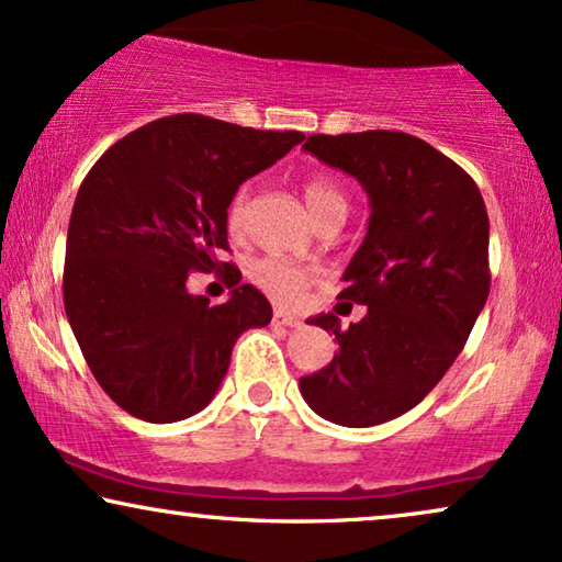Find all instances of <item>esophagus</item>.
Wrapping results in <instances>:
<instances>
[{
  "mask_svg": "<svg viewBox=\"0 0 562 562\" xmlns=\"http://www.w3.org/2000/svg\"><path fill=\"white\" fill-rule=\"evenodd\" d=\"M273 323L276 325H286V327H299V325H302V319L289 315V312H283V310H276L273 312Z\"/></svg>",
  "mask_w": 562,
  "mask_h": 562,
  "instance_id": "obj_1",
  "label": "esophagus"
}]
</instances>
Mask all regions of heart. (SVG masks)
I'll return each mask as SVG.
<instances>
[{
	"label": "heart",
	"instance_id": "heart-1",
	"mask_svg": "<svg viewBox=\"0 0 562 562\" xmlns=\"http://www.w3.org/2000/svg\"><path fill=\"white\" fill-rule=\"evenodd\" d=\"M247 199H250V191H247V188H239L235 199L229 201L227 224L232 232L243 229L247 216ZM304 201H307V209L312 211V216H315V222L325 214H333V211H344L346 214L348 209L344 188H340V183L333 175L325 172H317L307 178V183H304ZM252 279L258 286H263L268 294H273L276 299L294 302V299L302 296V291L310 286L312 273L302 266L286 263V260L263 258L252 266Z\"/></svg>",
	"mask_w": 562,
	"mask_h": 562
}]
</instances>
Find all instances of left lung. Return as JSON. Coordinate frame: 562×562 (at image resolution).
Masks as SVG:
<instances>
[{
  "mask_svg": "<svg viewBox=\"0 0 562 562\" xmlns=\"http://www.w3.org/2000/svg\"><path fill=\"white\" fill-rule=\"evenodd\" d=\"M302 149L359 180L371 214L338 294L367 315L348 330L333 312L310 319L338 351L299 390L330 424H387L439 384L485 307V201L462 167L403 131L315 134Z\"/></svg>",
  "mask_w": 562,
  "mask_h": 562,
  "instance_id": "left-lung-1",
  "label": "left lung"
}]
</instances>
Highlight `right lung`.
<instances>
[{
    "instance_id": "1",
    "label": "right lung",
    "mask_w": 562,
    "mask_h": 562,
    "mask_svg": "<svg viewBox=\"0 0 562 562\" xmlns=\"http://www.w3.org/2000/svg\"><path fill=\"white\" fill-rule=\"evenodd\" d=\"M302 138L183 113L131 131L87 172L69 218L64 310L98 384L134 418L175 424L203 411L239 335L271 323L268 299L239 286L235 266L237 289L216 307L186 281L229 250L237 188Z\"/></svg>"
}]
</instances>
